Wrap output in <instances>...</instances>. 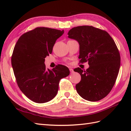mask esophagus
I'll use <instances>...</instances> for the list:
<instances>
[{"label":"esophagus","instance_id":"34e87169","mask_svg":"<svg viewBox=\"0 0 131 131\" xmlns=\"http://www.w3.org/2000/svg\"><path fill=\"white\" fill-rule=\"evenodd\" d=\"M69 70H70V73H73L74 72V70H73V69H72V68H70V69H69Z\"/></svg>","mask_w":131,"mask_h":131}]
</instances>
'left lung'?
Wrapping results in <instances>:
<instances>
[{"instance_id": "left-lung-1", "label": "left lung", "mask_w": 131, "mask_h": 131, "mask_svg": "<svg viewBox=\"0 0 131 131\" xmlns=\"http://www.w3.org/2000/svg\"><path fill=\"white\" fill-rule=\"evenodd\" d=\"M68 35L79 43L80 62L88 61L90 66L86 71L74 70L81 77L75 86L78 94L89 101L102 100L112 90L119 72L120 56L115 43L106 31L90 26L74 27Z\"/></svg>"}]
</instances>
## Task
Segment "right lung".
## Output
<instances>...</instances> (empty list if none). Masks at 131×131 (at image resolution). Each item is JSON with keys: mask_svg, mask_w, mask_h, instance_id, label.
Returning a JSON list of instances; mask_svg holds the SVG:
<instances>
[{"mask_svg": "<svg viewBox=\"0 0 131 131\" xmlns=\"http://www.w3.org/2000/svg\"><path fill=\"white\" fill-rule=\"evenodd\" d=\"M63 33L64 30L38 27L22 35L15 46L11 64L18 86L35 103L52 100L58 92L59 81L70 74L64 66L59 64L50 69L44 63L57 39Z\"/></svg>", "mask_w": 131, "mask_h": 131, "instance_id": "obj_1", "label": "right lung"}]
</instances>
